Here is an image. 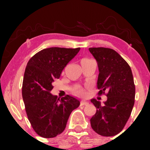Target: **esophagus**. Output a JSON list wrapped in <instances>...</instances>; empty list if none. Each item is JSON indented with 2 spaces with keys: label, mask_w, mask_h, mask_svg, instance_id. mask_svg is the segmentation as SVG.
<instances>
[{
  "label": "esophagus",
  "mask_w": 150,
  "mask_h": 150,
  "mask_svg": "<svg viewBox=\"0 0 150 150\" xmlns=\"http://www.w3.org/2000/svg\"><path fill=\"white\" fill-rule=\"evenodd\" d=\"M88 104H89L88 101L85 100H82L80 101V106H87Z\"/></svg>",
  "instance_id": "34e87169"
}]
</instances>
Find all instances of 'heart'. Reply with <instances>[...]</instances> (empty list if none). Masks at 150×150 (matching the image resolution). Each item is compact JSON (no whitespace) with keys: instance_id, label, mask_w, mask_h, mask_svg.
Returning a JSON list of instances; mask_svg holds the SVG:
<instances>
[{"instance_id":"heart-1","label":"heart","mask_w":150,"mask_h":150,"mask_svg":"<svg viewBox=\"0 0 150 150\" xmlns=\"http://www.w3.org/2000/svg\"><path fill=\"white\" fill-rule=\"evenodd\" d=\"M76 94L80 96L84 95V94H85V90H84L83 89H78L76 91Z\"/></svg>"}]
</instances>
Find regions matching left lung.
Returning <instances> with one entry per match:
<instances>
[{"label":"left lung","instance_id":"left-lung-1","mask_svg":"<svg viewBox=\"0 0 150 150\" xmlns=\"http://www.w3.org/2000/svg\"><path fill=\"white\" fill-rule=\"evenodd\" d=\"M97 62L98 94H105L107 100L101 104L95 99L91 101L97 112L90 119L91 126L99 135L106 137L118 134L131 114L135 103V87L132 70L126 61L113 49L89 48Z\"/></svg>","mask_w":150,"mask_h":150}]
</instances>
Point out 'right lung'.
Here are the masks:
<instances>
[{
	"label": "right lung",
	"instance_id": "1",
	"mask_svg": "<svg viewBox=\"0 0 150 150\" xmlns=\"http://www.w3.org/2000/svg\"><path fill=\"white\" fill-rule=\"evenodd\" d=\"M80 48L51 47L36 53L27 63L22 82V99L32 128L39 135L51 138L63 132L70 113L80 106L76 98L53 96L52 82L58 79Z\"/></svg>",
	"mask_w": 150,
	"mask_h": 150
}]
</instances>
